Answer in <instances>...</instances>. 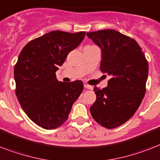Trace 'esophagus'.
Listing matches in <instances>:
<instances>
[{"label": "esophagus", "mask_w": 160, "mask_h": 160, "mask_svg": "<svg viewBox=\"0 0 160 160\" xmlns=\"http://www.w3.org/2000/svg\"><path fill=\"white\" fill-rule=\"evenodd\" d=\"M84 88H85V89H93V86H91V85H89V84H84Z\"/></svg>", "instance_id": "esophagus-1"}]
</instances>
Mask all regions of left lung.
I'll return each instance as SVG.
<instances>
[{
  "label": "left lung",
  "mask_w": 160,
  "mask_h": 160,
  "mask_svg": "<svg viewBox=\"0 0 160 160\" xmlns=\"http://www.w3.org/2000/svg\"><path fill=\"white\" fill-rule=\"evenodd\" d=\"M101 49L100 69L110 77L104 89L94 87L96 101L90 107L93 118L108 129L129 120L145 93L149 66L136 40L114 29L87 33Z\"/></svg>",
  "instance_id": "left-lung-1"
}]
</instances>
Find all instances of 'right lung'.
Here are the masks:
<instances>
[{
  "mask_svg": "<svg viewBox=\"0 0 160 160\" xmlns=\"http://www.w3.org/2000/svg\"><path fill=\"white\" fill-rule=\"evenodd\" d=\"M85 32L52 31L26 44L14 69L15 93L27 116L44 129H55L67 120L83 91L82 81L60 82L56 71L77 48Z\"/></svg>",
  "mask_w": 160,
  "mask_h": 160,
  "instance_id": "obj_1",
  "label": "right lung"
}]
</instances>
